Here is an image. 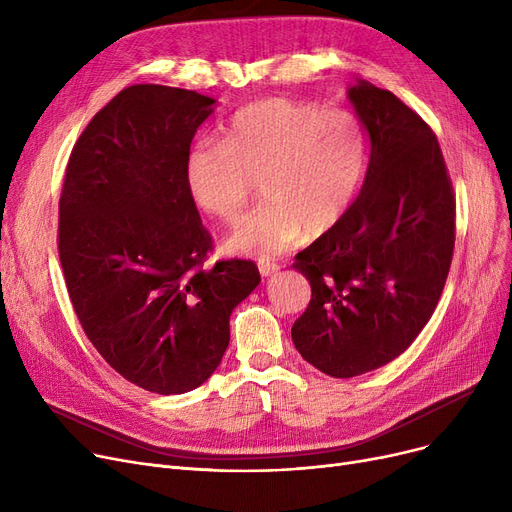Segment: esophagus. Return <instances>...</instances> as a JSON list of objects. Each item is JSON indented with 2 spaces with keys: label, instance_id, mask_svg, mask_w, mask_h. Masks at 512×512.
Here are the masks:
<instances>
[{
  "label": "esophagus",
  "instance_id": "obj_1",
  "mask_svg": "<svg viewBox=\"0 0 512 512\" xmlns=\"http://www.w3.org/2000/svg\"><path fill=\"white\" fill-rule=\"evenodd\" d=\"M257 265H259V272H261V276H274V274H278L280 272V265L274 261V259H265V257H261L259 261H257Z\"/></svg>",
  "mask_w": 512,
  "mask_h": 512
}]
</instances>
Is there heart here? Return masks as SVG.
<instances>
[{
    "label": "heart",
    "mask_w": 512,
    "mask_h": 512,
    "mask_svg": "<svg viewBox=\"0 0 512 512\" xmlns=\"http://www.w3.org/2000/svg\"><path fill=\"white\" fill-rule=\"evenodd\" d=\"M367 168V134L348 110L265 99L240 110L222 141L201 139L186 157V186L213 218L234 222L255 182L265 199L224 240L228 253L274 255L336 228Z\"/></svg>",
    "instance_id": "b5f03b06"
}]
</instances>
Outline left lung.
I'll return each mask as SVG.
<instances>
[{
    "label": "left lung",
    "instance_id": "left-lung-1",
    "mask_svg": "<svg viewBox=\"0 0 512 512\" xmlns=\"http://www.w3.org/2000/svg\"><path fill=\"white\" fill-rule=\"evenodd\" d=\"M346 95L369 134L365 182L344 220L292 265L311 284L292 342L332 378L378 369L419 336L448 278L456 215L432 128L367 80Z\"/></svg>",
    "mask_w": 512,
    "mask_h": 512
}]
</instances>
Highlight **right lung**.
<instances>
[{
    "mask_svg": "<svg viewBox=\"0 0 512 512\" xmlns=\"http://www.w3.org/2000/svg\"><path fill=\"white\" fill-rule=\"evenodd\" d=\"M215 99L132 85L80 134L60 197L58 251L76 317L122 378L157 394L199 388L230 342V315L261 282L253 261L205 267L211 236L186 157Z\"/></svg>",
    "mask_w": 512,
    "mask_h": 512,
    "instance_id": "add662e5",
    "label": "right lung"
}]
</instances>
